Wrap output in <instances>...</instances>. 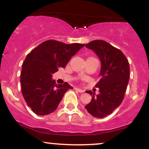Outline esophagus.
<instances>
[{
    "label": "esophagus",
    "mask_w": 149,
    "mask_h": 149,
    "mask_svg": "<svg viewBox=\"0 0 149 149\" xmlns=\"http://www.w3.org/2000/svg\"><path fill=\"white\" fill-rule=\"evenodd\" d=\"M76 90H77V91L78 92H84V90H82V89H80V88H76Z\"/></svg>",
    "instance_id": "34e87169"
}]
</instances>
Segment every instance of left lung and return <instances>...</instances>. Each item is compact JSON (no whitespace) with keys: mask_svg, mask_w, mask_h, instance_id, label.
<instances>
[{"mask_svg":"<svg viewBox=\"0 0 149 149\" xmlns=\"http://www.w3.org/2000/svg\"><path fill=\"white\" fill-rule=\"evenodd\" d=\"M85 47L101 61L100 79L95 85L100 88V94L86 91L92 98L85 109L94 117L102 118L111 114L123 100L130 78L129 62L122 51L104 40H93Z\"/></svg>","mask_w":149,"mask_h":149,"instance_id":"obj_1","label":"left lung"}]
</instances>
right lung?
<instances>
[{"label": "right lung", "mask_w": 149, "mask_h": 149, "mask_svg": "<svg viewBox=\"0 0 149 149\" xmlns=\"http://www.w3.org/2000/svg\"><path fill=\"white\" fill-rule=\"evenodd\" d=\"M85 45L66 44L54 40L42 42L26 57L21 73L22 92L34 113L48 115L57 109L65 92L72 87L57 84L52 75L65 68L71 58Z\"/></svg>", "instance_id": "1"}]
</instances>
